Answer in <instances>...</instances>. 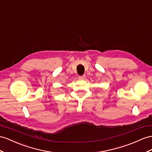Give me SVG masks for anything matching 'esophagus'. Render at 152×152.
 Returning a JSON list of instances; mask_svg holds the SVG:
<instances>
[{
	"label": "esophagus",
	"mask_w": 152,
	"mask_h": 152,
	"mask_svg": "<svg viewBox=\"0 0 152 152\" xmlns=\"http://www.w3.org/2000/svg\"><path fill=\"white\" fill-rule=\"evenodd\" d=\"M78 78L80 80H84L85 78V76L83 75V76H78Z\"/></svg>",
	"instance_id": "34e87169"
}]
</instances>
